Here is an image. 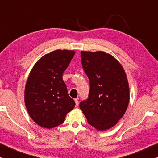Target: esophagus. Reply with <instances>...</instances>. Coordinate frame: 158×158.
<instances>
[{"mask_svg":"<svg viewBox=\"0 0 158 158\" xmlns=\"http://www.w3.org/2000/svg\"><path fill=\"white\" fill-rule=\"evenodd\" d=\"M74 101H75V103H76V106L77 107L78 106H79V100H78V99H75Z\"/></svg>","mask_w":158,"mask_h":158,"instance_id":"esophagus-1","label":"esophagus"}]
</instances>
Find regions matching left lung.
<instances>
[{"label": "left lung", "mask_w": 158, "mask_h": 158, "mask_svg": "<svg viewBox=\"0 0 158 158\" xmlns=\"http://www.w3.org/2000/svg\"><path fill=\"white\" fill-rule=\"evenodd\" d=\"M89 80V97L79 104L88 123L99 131L110 129L123 116L129 102L127 74L121 64L103 51H81Z\"/></svg>", "instance_id": "obj_1"}]
</instances>
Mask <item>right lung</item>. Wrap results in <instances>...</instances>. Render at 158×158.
<instances>
[{
	"instance_id": "right-lung-1",
	"label": "right lung",
	"mask_w": 158,
	"mask_h": 158,
	"mask_svg": "<svg viewBox=\"0 0 158 158\" xmlns=\"http://www.w3.org/2000/svg\"><path fill=\"white\" fill-rule=\"evenodd\" d=\"M74 54L73 50H54L40 58L30 71L25 86V106L31 118L42 127L61 124L74 108L62 77Z\"/></svg>"
}]
</instances>
